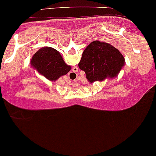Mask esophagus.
<instances>
[{"mask_svg": "<svg viewBox=\"0 0 156 156\" xmlns=\"http://www.w3.org/2000/svg\"><path fill=\"white\" fill-rule=\"evenodd\" d=\"M78 72V68L75 66V67L73 68V69H72V72H71L70 76L72 77V78H76L77 75H77V72Z\"/></svg>", "mask_w": 156, "mask_h": 156, "instance_id": "1", "label": "esophagus"}]
</instances>
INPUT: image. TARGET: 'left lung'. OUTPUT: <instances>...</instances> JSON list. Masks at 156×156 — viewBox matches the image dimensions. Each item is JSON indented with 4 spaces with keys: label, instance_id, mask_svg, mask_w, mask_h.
I'll list each match as a JSON object with an SVG mask.
<instances>
[{
    "label": "left lung",
    "instance_id": "left-lung-1",
    "mask_svg": "<svg viewBox=\"0 0 156 156\" xmlns=\"http://www.w3.org/2000/svg\"><path fill=\"white\" fill-rule=\"evenodd\" d=\"M125 65L120 51L109 43L95 40L86 47L78 63L90 83L103 81L118 76Z\"/></svg>",
    "mask_w": 156,
    "mask_h": 156
}]
</instances>
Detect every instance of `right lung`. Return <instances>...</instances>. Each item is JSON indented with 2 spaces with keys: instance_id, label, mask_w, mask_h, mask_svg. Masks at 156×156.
<instances>
[{
  "instance_id": "obj_1",
  "label": "right lung",
  "mask_w": 156,
  "mask_h": 156,
  "mask_svg": "<svg viewBox=\"0 0 156 156\" xmlns=\"http://www.w3.org/2000/svg\"><path fill=\"white\" fill-rule=\"evenodd\" d=\"M30 64L38 73L51 81H55L71 70L60 52L49 46L39 49L32 57Z\"/></svg>"
}]
</instances>
